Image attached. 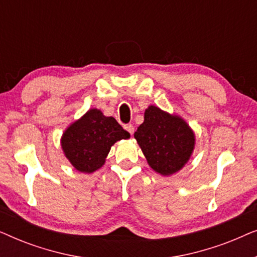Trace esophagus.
Wrapping results in <instances>:
<instances>
[{"label": "esophagus", "mask_w": 257, "mask_h": 257, "mask_svg": "<svg viewBox=\"0 0 257 257\" xmlns=\"http://www.w3.org/2000/svg\"><path fill=\"white\" fill-rule=\"evenodd\" d=\"M124 128H125L126 131H127L131 136L133 135V132H135V127H133L132 124H126V125H124Z\"/></svg>", "instance_id": "34e87169"}]
</instances>
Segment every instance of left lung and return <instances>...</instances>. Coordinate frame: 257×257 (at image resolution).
<instances>
[{
    "label": "left lung",
    "instance_id": "left-lung-1",
    "mask_svg": "<svg viewBox=\"0 0 257 257\" xmlns=\"http://www.w3.org/2000/svg\"><path fill=\"white\" fill-rule=\"evenodd\" d=\"M147 163L163 175L178 172L187 163L194 149V133L179 118L151 105L144 122L135 133Z\"/></svg>",
    "mask_w": 257,
    "mask_h": 257
}]
</instances>
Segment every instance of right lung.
Listing matches in <instances>:
<instances>
[{
	"label": "right lung",
	"mask_w": 257,
	"mask_h": 257,
	"mask_svg": "<svg viewBox=\"0 0 257 257\" xmlns=\"http://www.w3.org/2000/svg\"><path fill=\"white\" fill-rule=\"evenodd\" d=\"M127 138L130 133L113 117L92 108L64 132L62 147L76 170L91 173L103 166L115 142Z\"/></svg>",
	"instance_id": "1"
}]
</instances>
